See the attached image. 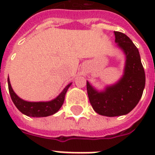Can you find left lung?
I'll list each match as a JSON object with an SVG mask.
<instances>
[{"mask_svg":"<svg viewBox=\"0 0 155 155\" xmlns=\"http://www.w3.org/2000/svg\"><path fill=\"white\" fill-rule=\"evenodd\" d=\"M115 42L125 54L123 75L117 82L98 91L87 81L89 101L96 113L106 117L125 115L139 102L146 84V75L136 46L127 35L114 31Z\"/></svg>","mask_w":155,"mask_h":155,"instance_id":"1","label":"left lung"}]
</instances>
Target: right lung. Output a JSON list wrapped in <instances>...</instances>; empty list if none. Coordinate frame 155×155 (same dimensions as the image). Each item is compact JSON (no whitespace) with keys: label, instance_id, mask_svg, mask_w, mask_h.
<instances>
[{"label":"right lung","instance_id":"1","mask_svg":"<svg viewBox=\"0 0 155 155\" xmlns=\"http://www.w3.org/2000/svg\"><path fill=\"white\" fill-rule=\"evenodd\" d=\"M71 85V83L68 84L58 97L50 101H26L20 98L14 92L11 87L9 78L8 77V91H9V94H10L11 99L13 101V104H15V106L21 113H22L23 114L28 117H44L53 115L57 113L63 105L67 91Z\"/></svg>","mask_w":155,"mask_h":155}]
</instances>
